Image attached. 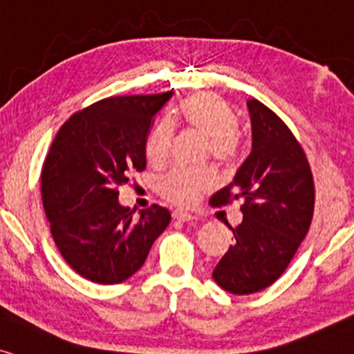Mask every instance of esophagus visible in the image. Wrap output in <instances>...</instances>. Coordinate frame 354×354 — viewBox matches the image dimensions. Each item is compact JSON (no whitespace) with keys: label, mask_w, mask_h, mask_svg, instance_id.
<instances>
[{"label":"esophagus","mask_w":354,"mask_h":354,"mask_svg":"<svg viewBox=\"0 0 354 354\" xmlns=\"http://www.w3.org/2000/svg\"><path fill=\"white\" fill-rule=\"evenodd\" d=\"M173 218L176 221H181V223H189V221H194L196 216L191 214L188 211H183V209H176L173 212Z\"/></svg>","instance_id":"obj_1"}]
</instances>
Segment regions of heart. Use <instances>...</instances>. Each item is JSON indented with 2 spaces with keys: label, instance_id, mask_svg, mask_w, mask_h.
<instances>
[{
  "label": "heart",
  "instance_id": "b5f03b06",
  "mask_svg": "<svg viewBox=\"0 0 354 354\" xmlns=\"http://www.w3.org/2000/svg\"><path fill=\"white\" fill-rule=\"evenodd\" d=\"M180 117L185 125L209 140V153L219 165L229 166L241 153V136L237 133V115L227 102L212 93H198L180 105ZM173 143V123L160 120L151 127L145 140V155L150 163L163 165L169 158ZM214 185L207 169L174 168L158 183L165 199L178 206H191Z\"/></svg>",
  "mask_w": 354,
  "mask_h": 354
}]
</instances>
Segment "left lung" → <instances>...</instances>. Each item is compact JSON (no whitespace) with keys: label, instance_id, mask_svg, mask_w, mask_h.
<instances>
[{"label":"left lung","instance_id":"8db88e82","mask_svg":"<svg viewBox=\"0 0 354 354\" xmlns=\"http://www.w3.org/2000/svg\"><path fill=\"white\" fill-rule=\"evenodd\" d=\"M252 150L231 185L211 198L212 206L241 199L236 241L212 279L234 295L267 288L283 274L308 232L315 189L308 161L288 127L259 100H247Z\"/></svg>","mask_w":354,"mask_h":354}]
</instances>
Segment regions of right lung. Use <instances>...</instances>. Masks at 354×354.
<instances>
[{
	"label": "right lung",
	"instance_id": "1",
	"mask_svg": "<svg viewBox=\"0 0 354 354\" xmlns=\"http://www.w3.org/2000/svg\"><path fill=\"white\" fill-rule=\"evenodd\" d=\"M173 92L110 97L61 127L42 166L41 191L64 261L95 283H120L147 261L171 221L153 204L135 218L118 203V186L147 166L145 140Z\"/></svg>",
	"mask_w": 354,
	"mask_h": 354
}]
</instances>
